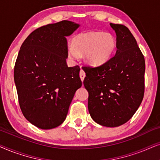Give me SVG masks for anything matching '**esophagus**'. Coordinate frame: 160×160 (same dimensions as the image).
<instances>
[{"label": "esophagus", "mask_w": 160, "mask_h": 160, "mask_svg": "<svg viewBox=\"0 0 160 160\" xmlns=\"http://www.w3.org/2000/svg\"><path fill=\"white\" fill-rule=\"evenodd\" d=\"M80 79H81L82 81H83L85 77H86V73H85V72L82 69L80 70Z\"/></svg>", "instance_id": "34e87169"}]
</instances>
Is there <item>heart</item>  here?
<instances>
[{
    "label": "heart",
    "instance_id": "heart-1",
    "mask_svg": "<svg viewBox=\"0 0 160 160\" xmlns=\"http://www.w3.org/2000/svg\"><path fill=\"white\" fill-rule=\"evenodd\" d=\"M116 40L110 33L91 31L77 36L73 44L68 45V56L72 60L84 54L86 63L92 66L102 65L111 57L116 48Z\"/></svg>",
    "mask_w": 160,
    "mask_h": 160
}]
</instances>
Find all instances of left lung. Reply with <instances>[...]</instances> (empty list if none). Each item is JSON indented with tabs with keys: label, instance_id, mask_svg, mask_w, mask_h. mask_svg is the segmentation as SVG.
Instances as JSON below:
<instances>
[{
	"label": "left lung",
	"instance_id": "8db88e82",
	"mask_svg": "<svg viewBox=\"0 0 160 160\" xmlns=\"http://www.w3.org/2000/svg\"><path fill=\"white\" fill-rule=\"evenodd\" d=\"M116 33L117 50L104 64L85 67V88L93 120L102 126L116 127L127 122L143 99L145 59L128 28L110 23Z\"/></svg>",
	"mask_w": 160,
	"mask_h": 160
}]
</instances>
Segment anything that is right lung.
Segmentation results:
<instances>
[{
    "label": "right lung",
    "instance_id": "right-lung-1",
    "mask_svg": "<svg viewBox=\"0 0 160 160\" xmlns=\"http://www.w3.org/2000/svg\"><path fill=\"white\" fill-rule=\"evenodd\" d=\"M80 25L71 21L48 24L33 31L19 51L14 78L25 118L50 129L67 117L74 93L82 86L80 67H68L67 37Z\"/></svg>",
    "mask_w": 160,
    "mask_h": 160
}]
</instances>
